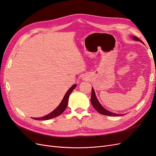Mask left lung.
<instances>
[{"label": "left lung", "instance_id": "8db88e82", "mask_svg": "<svg viewBox=\"0 0 156 156\" xmlns=\"http://www.w3.org/2000/svg\"><path fill=\"white\" fill-rule=\"evenodd\" d=\"M132 38H133L134 40L141 41V40L139 38V37H136V36H132ZM141 42H142V41H141ZM91 103H92V106L94 107V108H95V109H96L99 113H100V114H101V115H106V116H122V115H123L122 114H120H120H116V113L110 112V111H107V109H105V108H103V107L101 106V105L100 103V102L98 101V99H97V98H96V96L95 92H94L93 88H92Z\"/></svg>", "mask_w": 156, "mask_h": 156}]
</instances>
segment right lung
Here are the masks:
<instances>
[{
  "mask_svg": "<svg viewBox=\"0 0 156 156\" xmlns=\"http://www.w3.org/2000/svg\"><path fill=\"white\" fill-rule=\"evenodd\" d=\"M76 86H77L76 84H73V85L68 90V92L66 93L63 100L60 103V104L56 107L53 112H51L49 115H46L45 116L41 117V118H33V119L37 120H47L53 119V118L56 116L60 115L65 111L66 108V107L68 105L69 96L70 95V94L72 93V92L75 89V88L76 87Z\"/></svg>",
  "mask_w": 156,
  "mask_h": 156,
  "instance_id": "add662e5",
  "label": "right lung"
}]
</instances>
